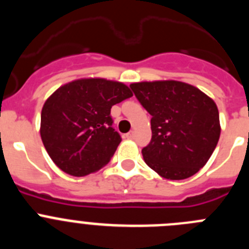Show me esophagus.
Here are the masks:
<instances>
[{
    "label": "esophagus",
    "mask_w": 249,
    "mask_h": 249,
    "mask_svg": "<svg viewBox=\"0 0 249 249\" xmlns=\"http://www.w3.org/2000/svg\"><path fill=\"white\" fill-rule=\"evenodd\" d=\"M126 137L128 138V140H132V138H135V132L129 131L128 133H127V135H126Z\"/></svg>",
    "instance_id": "1"
}]
</instances>
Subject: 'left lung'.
<instances>
[{"instance_id": "8db88e82", "label": "left lung", "mask_w": 249, "mask_h": 249, "mask_svg": "<svg viewBox=\"0 0 249 249\" xmlns=\"http://www.w3.org/2000/svg\"><path fill=\"white\" fill-rule=\"evenodd\" d=\"M152 116L151 142L142 149L147 166L167 179H184L207 163L221 135L214 101L179 81L132 83Z\"/></svg>"}]
</instances>
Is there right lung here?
Segmentation results:
<instances>
[{
    "instance_id": "obj_1",
    "label": "right lung",
    "mask_w": 249,
    "mask_h": 249,
    "mask_svg": "<svg viewBox=\"0 0 249 249\" xmlns=\"http://www.w3.org/2000/svg\"><path fill=\"white\" fill-rule=\"evenodd\" d=\"M132 97L126 85L82 78L59 87L41 112V138L58 168L76 177L107 164L121 136L112 127V106Z\"/></svg>"
}]
</instances>
